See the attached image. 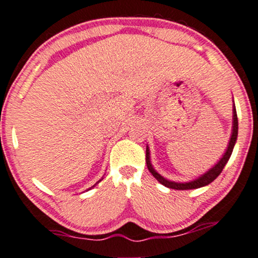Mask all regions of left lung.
<instances>
[{
  "instance_id": "1",
  "label": "left lung",
  "mask_w": 258,
  "mask_h": 258,
  "mask_svg": "<svg viewBox=\"0 0 258 258\" xmlns=\"http://www.w3.org/2000/svg\"><path fill=\"white\" fill-rule=\"evenodd\" d=\"M233 134H231V138H230V142H229V146H228V149H226L225 154L223 155L222 159L219 160V163L217 164L216 166H213V168L211 169V170L206 172L203 176H201L200 179L195 180V181H191V182H186V183H179V182H172V181H168L164 179L163 176H160L159 174H158L157 171L153 169L152 164H151V160H149V151L148 148H147L146 151V163H147V168H148V170L152 172L153 176L155 177L161 185L166 186V187L169 188H174V189H194V188H200V187H203V186L206 185H209V183L212 182V181H214L217 179L218 176L220 175V172L223 171V169H224L225 164L228 163L229 158H230L231 153H233V149H234V146H235V142H236V138H237V115H236V109H235L234 106V112H233Z\"/></svg>"
}]
</instances>
